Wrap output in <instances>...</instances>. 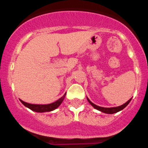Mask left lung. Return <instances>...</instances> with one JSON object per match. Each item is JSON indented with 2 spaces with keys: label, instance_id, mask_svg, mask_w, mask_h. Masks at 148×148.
<instances>
[{
  "label": "left lung",
  "instance_id": "left-lung-1",
  "mask_svg": "<svg viewBox=\"0 0 148 148\" xmlns=\"http://www.w3.org/2000/svg\"><path fill=\"white\" fill-rule=\"evenodd\" d=\"M87 101H88V102L90 103V104H91V105H92V107L95 108V109L101 111V112H102V113H107V114H113V113H118V112H119V111L122 110L124 109L125 108H126L127 106L128 105V104L130 103V101H131L132 98L130 99H129V100H128L126 103H125L124 104H122V105L119 106V107H114V108H103V107H99V106L93 104V103H92V101H90L87 97Z\"/></svg>",
  "mask_w": 148,
  "mask_h": 148
}]
</instances>
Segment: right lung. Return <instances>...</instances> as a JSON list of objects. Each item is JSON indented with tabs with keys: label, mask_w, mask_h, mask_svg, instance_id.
Instances as JSON below:
<instances>
[{
	"label": "right lung",
	"mask_w": 148,
	"mask_h": 148,
	"mask_svg": "<svg viewBox=\"0 0 148 148\" xmlns=\"http://www.w3.org/2000/svg\"><path fill=\"white\" fill-rule=\"evenodd\" d=\"M66 93L63 95L62 97L60 98L58 100L56 101L55 102L51 103V104H29V103L25 102L21 100V102L25 106L26 108H29L31 110L34 111V112H37V113H45V112H50V111H53L59 107L63 102V101L64 99Z\"/></svg>",
	"instance_id": "1"
}]
</instances>
